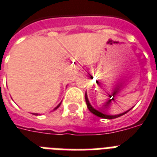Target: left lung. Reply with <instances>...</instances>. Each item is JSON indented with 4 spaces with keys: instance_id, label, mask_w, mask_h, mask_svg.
I'll list each match as a JSON object with an SVG mask.
<instances>
[{
    "instance_id": "obj_1",
    "label": "left lung",
    "mask_w": 157,
    "mask_h": 157,
    "mask_svg": "<svg viewBox=\"0 0 157 157\" xmlns=\"http://www.w3.org/2000/svg\"><path fill=\"white\" fill-rule=\"evenodd\" d=\"M85 98H86V104H87V107H88V109L90 110V112H92L94 115H95L97 117H101V118H104V119H115V118H117V117H121L123 115H124L125 113L129 112V110L126 111V112H123V113H121V114H118V115H108L107 113H105V112H102L100 111H98V110H96L95 108H94L91 104L89 102V99H88V97H87V94L86 93V95H85Z\"/></svg>"
}]
</instances>
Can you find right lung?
<instances>
[{"label":"right lung","mask_w":157,"mask_h":157,"mask_svg":"<svg viewBox=\"0 0 157 157\" xmlns=\"http://www.w3.org/2000/svg\"><path fill=\"white\" fill-rule=\"evenodd\" d=\"M60 104H61V103H59V105H58V106H57V107H55V108H54V110H56L57 109V108H59V106H60ZM33 114H34V115H36V116H37V113H33Z\"/></svg>","instance_id":"add662e5"}]
</instances>
